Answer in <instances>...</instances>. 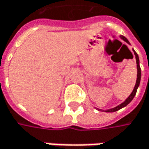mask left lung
<instances>
[{
    "label": "left lung",
    "instance_id": "1",
    "mask_svg": "<svg viewBox=\"0 0 149 149\" xmlns=\"http://www.w3.org/2000/svg\"><path fill=\"white\" fill-rule=\"evenodd\" d=\"M119 37L122 39V40H123L124 42H126L127 44H129L130 45V42H128V40L127 39L125 36H119ZM133 53H134V55H135V58H136V62H137V70H138V74H137V80H136V84H135V87L133 88V92L131 93V94L129 95V97L127 98L126 100L124 101L123 102H122L121 104L119 105H118L117 107H113V108H110V109H107V110H102L103 112H106V113H113V112H116V111H118L119 109L121 108H123V107H126L127 105L131 102V101L133 100V97H134V96L136 95V93H137V90H138V88L139 87V84H140V80H141V68H140V66H139V55L137 54V52L134 51L133 49ZM97 110L99 111L100 109L99 108H97Z\"/></svg>",
    "mask_w": 149,
    "mask_h": 149
}]
</instances>
